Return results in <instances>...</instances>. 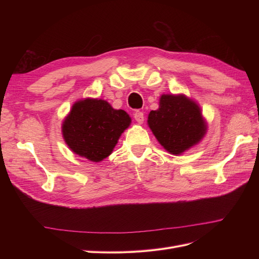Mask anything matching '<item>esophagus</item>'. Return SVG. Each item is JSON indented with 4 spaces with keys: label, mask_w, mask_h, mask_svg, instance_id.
Listing matches in <instances>:
<instances>
[{
    "label": "esophagus",
    "mask_w": 259,
    "mask_h": 259,
    "mask_svg": "<svg viewBox=\"0 0 259 259\" xmlns=\"http://www.w3.org/2000/svg\"><path fill=\"white\" fill-rule=\"evenodd\" d=\"M134 119L136 120L137 123L139 124H143L144 123V120H145V116H144V113L140 112V111H136L134 113Z\"/></svg>",
    "instance_id": "1"
}]
</instances>
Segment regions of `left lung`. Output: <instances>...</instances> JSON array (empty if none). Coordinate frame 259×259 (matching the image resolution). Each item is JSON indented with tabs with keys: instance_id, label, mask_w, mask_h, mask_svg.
<instances>
[{
	"instance_id": "8db88e82",
	"label": "left lung",
	"mask_w": 259,
	"mask_h": 259,
	"mask_svg": "<svg viewBox=\"0 0 259 259\" xmlns=\"http://www.w3.org/2000/svg\"><path fill=\"white\" fill-rule=\"evenodd\" d=\"M147 122L160 145L174 155L198 145L207 132L200 106L185 94H163L159 109L150 111Z\"/></svg>"
}]
</instances>
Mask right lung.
I'll list each match as a JSON object with an SVG mask.
<instances>
[{
	"label": "right lung",
	"instance_id": "obj_1",
	"mask_svg": "<svg viewBox=\"0 0 259 259\" xmlns=\"http://www.w3.org/2000/svg\"><path fill=\"white\" fill-rule=\"evenodd\" d=\"M132 123L124 110H116L107 100H77L61 124L70 150L92 162H100L113 151L122 133Z\"/></svg>",
	"mask_w": 259,
	"mask_h": 259
}]
</instances>
